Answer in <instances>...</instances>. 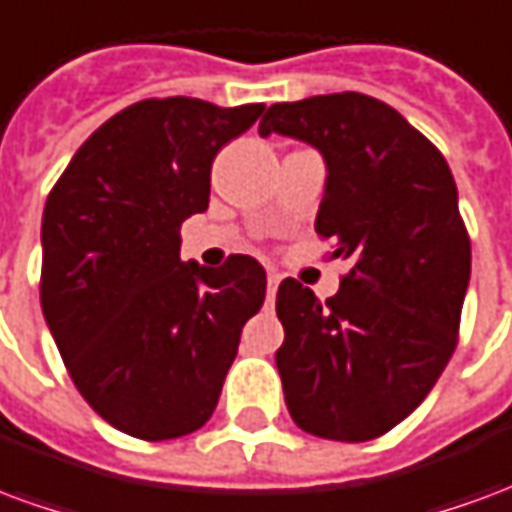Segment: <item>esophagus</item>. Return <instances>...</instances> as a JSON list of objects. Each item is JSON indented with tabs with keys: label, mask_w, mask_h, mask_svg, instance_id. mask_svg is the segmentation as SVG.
<instances>
[{
	"label": "esophagus",
	"mask_w": 512,
	"mask_h": 512,
	"mask_svg": "<svg viewBox=\"0 0 512 512\" xmlns=\"http://www.w3.org/2000/svg\"><path fill=\"white\" fill-rule=\"evenodd\" d=\"M279 288V274L277 271H268V299H274L277 296Z\"/></svg>",
	"instance_id": "esophagus-1"
}]
</instances>
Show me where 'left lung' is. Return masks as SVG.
I'll use <instances>...</instances> for the list:
<instances>
[{"instance_id": "8db88e82", "label": "left lung", "mask_w": 512, "mask_h": 512, "mask_svg": "<svg viewBox=\"0 0 512 512\" xmlns=\"http://www.w3.org/2000/svg\"><path fill=\"white\" fill-rule=\"evenodd\" d=\"M274 131L326 158L315 233L351 260L332 299L279 285L285 403L312 436L378 439L428 397L458 345L472 244L455 180L439 147L370 95L268 106L260 136Z\"/></svg>"}]
</instances>
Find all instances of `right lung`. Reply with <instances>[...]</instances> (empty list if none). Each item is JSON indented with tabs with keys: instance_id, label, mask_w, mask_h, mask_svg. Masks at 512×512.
Here are the masks:
<instances>
[{
	"instance_id": "1",
	"label": "right lung",
	"mask_w": 512,
	"mask_h": 512,
	"mask_svg": "<svg viewBox=\"0 0 512 512\" xmlns=\"http://www.w3.org/2000/svg\"><path fill=\"white\" fill-rule=\"evenodd\" d=\"M263 104L147 98L90 134L43 208L40 307L76 389L112 428L164 441L211 419L266 271L249 255L180 263L211 164Z\"/></svg>"
}]
</instances>
